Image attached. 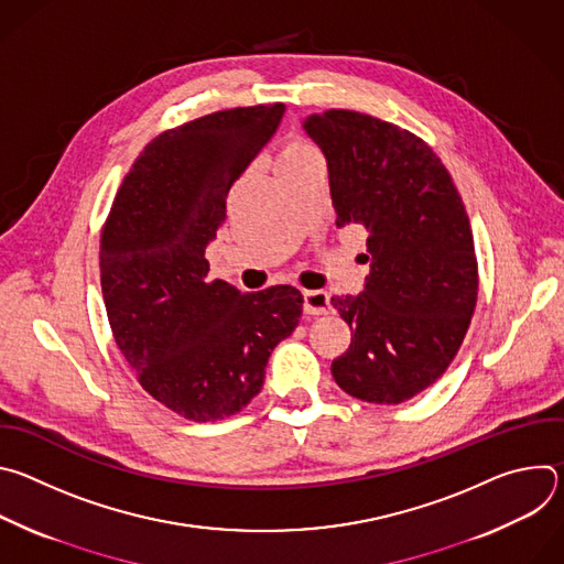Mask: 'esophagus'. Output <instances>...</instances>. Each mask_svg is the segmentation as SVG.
Returning <instances> with one entry per match:
<instances>
[{
  "label": "esophagus",
  "mask_w": 564,
  "mask_h": 564,
  "mask_svg": "<svg viewBox=\"0 0 564 564\" xmlns=\"http://www.w3.org/2000/svg\"><path fill=\"white\" fill-rule=\"evenodd\" d=\"M303 312L310 316L328 314L330 312V296L324 290H305L303 292Z\"/></svg>",
  "instance_id": "1"
}]
</instances>
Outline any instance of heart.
Returning <instances> with one entry per match:
<instances>
[{
    "mask_svg": "<svg viewBox=\"0 0 564 564\" xmlns=\"http://www.w3.org/2000/svg\"><path fill=\"white\" fill-rule=\"evenodd\" d=\"M321 153L316 151V147L305 140V138H288L279 153H276V172H288V170H296L310 163H318Z\"/></svg>",
    "mask_w": 564,
    "mask_h": 564,
    "instance_id": "heart-1",
    "label": "heart"
}]
</instances>
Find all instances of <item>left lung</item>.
<instances>
[{
  "label": "left lung",
  "mask_w": 564,
  "mask_h": 564,
  "mask_svg": "<svg viewBox=\"0 0 564 564\" xmlns=\"http://www.w3.org/2000/svg\"><path fill=\"white\" fill-rule=\"evenodd\" d=\"M303 129L328 160L337 225H364L370 274L333 296L355 330L333 377L370 404H401L455 359L477 301V259L462 196L433 149L379 118L330 109Z\"/></svg>",
  "instance_id": "obj_1"
}]
</instances>
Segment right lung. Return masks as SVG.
<instances>
[{"mask_svg":"<svg viewBox=\"0 0 564 564\" xmlns=\"http://www.w3.org/2000/svg\"><path fill=\"white\" fill-rule=\"evenodd\" d=\"M285 105L216 111L153 138L124 176L100 236L113 339L140 386L192 422L243 411L279 341L299 326L292 285L238 292L209 281L205 248L229 187L274 135Z\"/></svg>","mask_w":564,"mask_h":564,"instance_id":"right-lung-1","label":"right lung"}]
</instances>
